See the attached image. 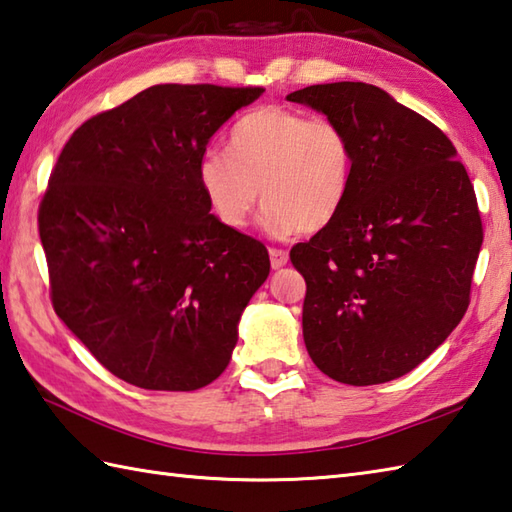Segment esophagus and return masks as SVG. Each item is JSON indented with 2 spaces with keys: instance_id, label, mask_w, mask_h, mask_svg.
I'll use <instances>...</instances> for the list:
<instances>
[{
  "instance_id": "obj_1",
  "label": "esophagus",
  "mask_w": 512,
  "mask_h": 512,
  "mask_svg": "<svg viewBox=\"0 0 512 512\" xmlns=\"http://www.w3.org/2000/svg\"><path fill=\"white\" fill-rule=\"evenodd\" d=\"M268 255H270V266H273L275 270L284 268V266L288 264V253H286V250H281V248H270V250H268Z\"/></svg>"
}]
</instances>
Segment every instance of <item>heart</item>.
Masks as SVG:
<instances>
[{"mask_svg":"<svg viewBox=\"0 0 512 512\" xmlns=\"http://www.w3.org/2000/svg\"><path fill=\"white\" fill-rule=\"evenodd\" d=\"M352 173V143L339 123L264 105L233 125L228 154L204 151L195 176L215 220L226 228L242 231L262 193L268 202L264 228L290 237L336 220Z\"/></svg>","mask_w":512,"mask_h":512,"instance_id":"heart-1","label":"heart"}]
</instances>
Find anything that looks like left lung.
<instances>
[{
	"instance_id": "left-lung-1",
	"label": "left lung",
	"mask_w": 512,
	"mask_h": 512,
	"mask_svg": "<svg viewBox=\"0 0 512 512\" xmlns=\"http://www.w3.org/2000/svg\"><path fill=\"white\" fill-rule=\"evenodd\" d=\"M286 99L339 123L354 154L341 213L290 250L308 288V354L345 385L405 376L469 308L482 248L469 173L436 125L376 85H310Z\"/></svg>"
}]
</instances>
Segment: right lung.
<instances>
[{
	"label": "right lung",
	"instance_id": "right-lung-1",
	"mask_svg": "<svg viewBox=\"0 0 512 512\" xmlns=\"http://www.w3.org/2000/svg\"><path fill=\"white\" fill-rule=\"evenodd\" d=\"M262 88L151 85L65 143L39 206L52 306L125 383L193 391L220 376L270 273L257 239L198 187L213 134Z\"/></svg>",
	"mask_w": 512,
	"mask_h": 512
}]
</instances>
